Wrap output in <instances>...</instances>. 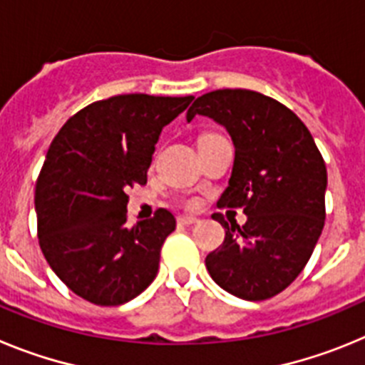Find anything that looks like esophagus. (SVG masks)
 <instances>
[{
    "instance_id": "esophagus-1",
    "label": "esophagus",
    "mask_w": 365,
    "mask_h": 365,
    "mask_svg": "<svg viewBox=\"0 0 365 365\" xmlns=\"http://www.w3.org/2000/svg\"><path fill=\"white\" fill-rule=\"evenodd\" d=\"M199 219L195 217V215H179L177 217V222L179 225H185V227H188V225H193V222H197Z\"/></svg>"
}]
</instances>
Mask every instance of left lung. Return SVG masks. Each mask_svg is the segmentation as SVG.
<instances>
[{
	"label": "left lung",
	"mask_w": 365,
	"mask_h": 365,
	"mask_svg": "<svg viewBox=\"0 0 365 365\" xmlns=\"http://www.w3.org/2000/svg\"><path fill=\"white\" fill-rule=\"evenodd\" d=\"M212 118L228 131L234 166L217 206L243 208L247 222H227L225 241L206 256L212 279L230 294L259 302L296 279L325 221L327 170L294 113L278 100L248 89H219L199 96L186 113Z\"/></svg>",
	"instance_id": "obj_1"
}]
</instances>
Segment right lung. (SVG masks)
Masks as SVG:
<instances>
[{"label":"right lung","instance_id":"add662e5","mask_svg":"<svg viewBox=\"0 0 365 365\" xmlns=\"http://www.w3.org/2000/svg\"><path fill=\"white\" fill-rule=\"evenodd\" d=\"M193 96L118 95L93 102L63 124L36 182L34 206L45 259L74 294L122 305L146 291L172 212L125 225V190L146 185L160 131Z\"/></svg>","mask_w":365,"mask_h":365}]
</instances>
